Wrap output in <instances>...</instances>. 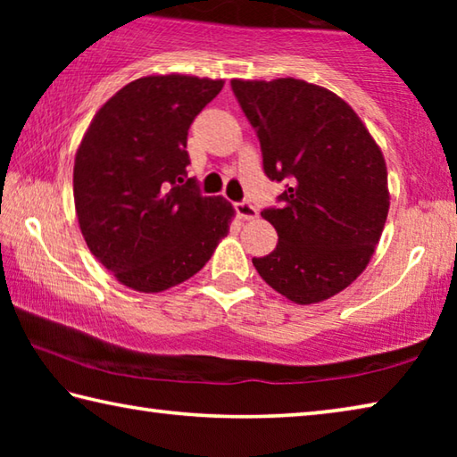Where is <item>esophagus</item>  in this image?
<instances>
[{
	"instance_id": "1",
	"label": "esophagus",
	"mask_w": 457,
	"mask_h": 457,
	"mask_svg": "<svg viewBox=\"0 0 457 457\" xmlns=\"http://www.w3.org/2000/svg\"><path fill=\"white\" fill-rule=\"evenodd\" d=\"M236 213L239 215L242 220H256L258 218V210L256 205H252L250 201H237L236 204Z\"/></svg>"
}]
</instances>
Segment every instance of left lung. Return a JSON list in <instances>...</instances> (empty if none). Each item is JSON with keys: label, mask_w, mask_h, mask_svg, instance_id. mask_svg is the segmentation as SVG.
I'll return each mask as SVG.
<instances>
[{"label": "left lung", "mask_w": 457, "mask_h": 457, "mask_svg": "<svg viewBox=\"0 0 457 457\" xmlns=\"http://www.w3.org/2000/svg\"><path fill=\"white\" fill-rule=\"evenodd\" d=\"M260 141L280 207L262 218L278 245L252 258L258 274L296 304L345 290L367 268L389 213L383 153L357 112L330 90L296 79L231 80Z\"/></svg>", "instance_id": "1"}]
</instances>
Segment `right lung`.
Returning <instances> with one entry per match:
<instances>
[{
	"instance_id": "add662e5",
	"label": "right lung",
	"mask_w": 457,
	"mask_h": 457,
	"mask_svg": "<svg viewBox=\"0 0 457 457\" xmlns=\"http://www.w3.org/2000/svg\"><path fill=\"white\" fill-rule=\"evenodd\" d=\"M223 80L145 76L100 108L74 161L76 215L90 252L129 288L163 292L197 274L234 207L187 177V135Z\"/></svg>"
}]
</instances>
